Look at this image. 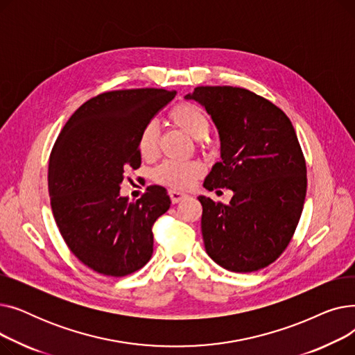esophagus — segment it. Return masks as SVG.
<instances>
[{"label": "esophagus", "mask_w": 355, "mask_h": 355, "mask_svg": "<svg viewBox=\"0 0 355 355\" xmlns=\"http://www.w3.org/2000/svg\"><path fill=\"white\" fill-rule=\"evenodd\" d=\"M168 194H170V198H171V201H173L174 204H177V202L182 201L184 198L189 197L187 194H184V193L177 191V190H170V191H168Z\"/></svg>", "instance_id": "1"}]
</instances>
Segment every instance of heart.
<instances>
[{"label":"heart","mask_w":355,"mask_h":355,"mask_svg":"<svg viewBox=\"0 0 355 355\" xmlns=\"http://www.w3.org/2000/svg\"><path fill=\"white\" fill-rule=\"evenodd\" d=\"M170 121L173 125L184 130L196 141H202L209 137L210 121L206 112L198 105L191 102H181L170 110ZM158 125L155 121L146 122L138 135V153L142 158L151 159L158 153ZM204 173V166L197 161H164L158 165L153 178L171 189L185 190L201 177Z\"/></svg>","instance_id":"1"}]
</instances>
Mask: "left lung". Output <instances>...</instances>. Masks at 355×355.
I'll list each match as a JSON object with an SVG mask.
<instances>
[{"label":"left lung","instance_id":"1","mask_svg":"<svg viewBox=\"0 0 355 355\" xmlns=\"http://www.w3.org/2000/svg\"><path fill=\"white\" fill-rule=\"evenodd\" d=\"M185 99L206 107L220 135L221 161L204 187L233 191L229 204L198 197L206 252L232 272L263 269L289 245L306 196V164L292 122L243 87L198 86Z\"/></svg>","mask_w":355,"mask_h":355}]
</instances>
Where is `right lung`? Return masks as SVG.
<instances>
[{
  "label": "right lung",
  "instance_id": "right-lung-1",
  "mask_svg": "<svg viewBox=\"0 0 355 355\" xmlns=\"http://www.w3.org/2000/svg\"><path fill=\"white\" fill-rule=\"evenodd\" d=\"M175 95L148 87L101 93L74 112L51 149L55 225L70 252L101 275H130L153 256V226L171 204L166 190L151 185L132 202L119 190L126 168L141 165L142 126Z\"/></svg>",
  "mask_w": 355,
  "mask_h": 355
}]
</instances>
